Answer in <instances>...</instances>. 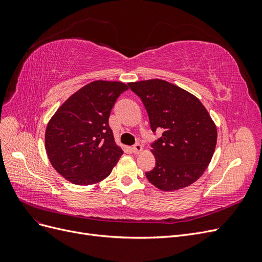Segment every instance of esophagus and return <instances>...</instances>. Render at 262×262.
<instances>
[{"mask_svg":"<svg viewBox=\"0 0 262 262\" xmlns=\"http://www.w3.org/2000/svg\"><path fill=\"white\" fill-rule=\"evenodd\" d=\"M142 150H143V146H142L141 144H136L132 147V152L134 154H140Z\"/></svg>","mask_w":262,"mask_h":262,"instance_id":"1","label":"esophagus"}]
</instances>
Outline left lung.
<instances>
[{"mask_svg": "<svg viewBox=\"0 0 262 262\" xmlns=\"http://www.w3.org/2000/svg\"><path fill=\"white\" fill-rule=\"evenodd\" d=\"M147 112L150 129L163 131L152 144L155 167L146 178L162 191H175L199 179L212 160L217 129L199 98L167 81L129 83Z\"/></svg>", "mask_w": 262, "mask_h": 262, "instance_id": "left-lung-1", "label": "left lung"}]
</instances>
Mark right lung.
I'll return each instance as SVG.
<instances>
[{"label":"right lung","mask_w":262,"mask_h":262,"mask_svg":"<svg viewBox=\"0 0 262 262\" xmlns=\"http://www.w3.org/2000/svg\"><path fill=\"white\" fill-rule=\"evenodd\" d=\"M129 87L122 82L94 81L63 102L50 118L45 148L52 167L77 186L106 179L123 154L108 119L117 98Z\"/></svg>","instance_id":"obj_1"}]
</instances>
